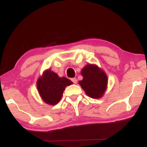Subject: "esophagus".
<instances>
[{
  "label": "esophagus",
  "instance_id": "esophagus-1",
  "mask_svg": "<svg viewBox=\"0 0 147 147\" xmlns=\"http://www.w3.org/2000/svg\"><path fill=\"white\" fill-rule=\"evenodd\" d=\"M71 80H72V82H73V84H77V79H76V78H72Z\"/></svg>",
  "mask_w": 147,
  "mask_h": 147
}]
</instances>
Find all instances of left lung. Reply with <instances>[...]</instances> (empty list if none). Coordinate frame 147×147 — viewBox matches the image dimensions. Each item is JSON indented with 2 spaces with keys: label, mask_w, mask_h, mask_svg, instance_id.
I'll return each instance as SVG.
<instances>
[{
  "label": "left lung",
  "mask_w": 147,
  "mask_h": 147,
  "mask_svg": "<svg viewBox=\"0 0 147 147\" xmlns=\"http://www.w3.org/2000/svg\"><path fill=\"white\" fill-rule=\"evenodd\" d=\"M83 79L79 84L87 95L92 98H99L103 95L107 86V77L102 70L95 65H86L82 69Z\"/></svg>",
  "instance_id": "obj_1"
}]
</instances>
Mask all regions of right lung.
Segmentation results:
<instances>
[{"label":"right lung","instance_id":"right-lung-1","mask_svg":"<svg viewBox=\"0 0 147 147\" xmlns=\"http://www.w3.org/2000/svg\"><path fill=\"white\" fill-rule=\"evenodd\" d=\"M72 84L66 77H59L57 74L47 70L43 77L38 79L37 88L43 101L50 105H55L60 101L65 88Z\"/></svg>","mask_w":147,"mask_h":147}]
</instances>
